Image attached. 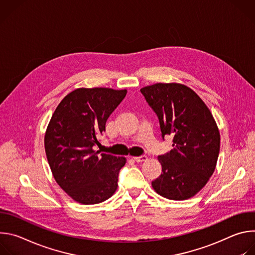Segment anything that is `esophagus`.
<instances>
[{
  "label": "esophagus",
  "instance_id": "obj_1",
  "mask_svg": "<svg viewBox=\"0 0 255 255\" xmlns=\"http://www.w3.org/2000/svg\"><path fill=\"white\" fill-rule=\"evenodd\" d=\"M135 161L137 162H143V161H146L147 160V156L146 155H140V156H135L133 157Z\"/></svg>",
  "mask_w": 255,
  "mask_h": 255
}]
</instances>
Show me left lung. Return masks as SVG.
Here are the masks:
<instances>
[{
	"instance_id": "1",
	"label": "left lung",
	"mask_w": 255,
	"mask_h": 255,
	"mask_svg": "<svg viewBox=\"0 0 255 255\" xmlns=\"http://www.w3.org/2000/svg\"><path fill=\"white\" fill-rule=\"evenodd\" d=\"M140 92L158 118L162 140L172 136L173 149L158 156L162 172L151 185L166 199H190L205 187L219 156L220 133L212 113L184 85L159 83Z\"/></svg>"
}]
</instances>
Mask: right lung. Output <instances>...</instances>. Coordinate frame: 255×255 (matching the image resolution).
<instances>
[{"label":"right lung","mask_w":255,"mask_h":255,"mask_svg":"<svg viewBox=\"0 0 255 255\" xmlns=\"http://www.w3.org/2000/svg\"><path fill=\"white\" fill-rule=\"evenodd\" d=\"M126 90L77 89L59 103L48 124L44 145L56 183L75 201L99 204L118 187L126 158L95 148L106 122L123 101Z\"/></svg>","instance_id":"add662e5"}]
</instances>
